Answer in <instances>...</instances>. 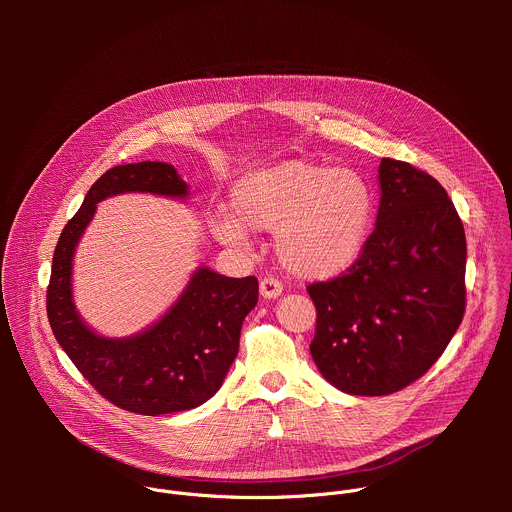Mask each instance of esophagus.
<instances>
[{"instance_id":"1","label":"esophagus","mask_w":512,"mask_h":512,"mask_svg":"<svg viewBox=\"0 0 512 512\" xmlns=\"http://www.w3.org/2000/svg\"><path fill=\"white\" fill-rule=\"evenodd\" d=\"M259 289H261V296H263V298L271 300V298L281 296L283 283H281L279 279H275V277H263L261 283H259Z\"/></svg>"}]
</instances>
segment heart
Returning a JSON list of instances; mask_svg holds the SVG:
<instances>
[{
    "label": "heart",
    "instance_id": "b5f03b06",
    "mask_svg": "<svg viewBox=\"0 0 512 512\" xmlns=\"http://www.w3.org/2000/svg\"><path fill=\"white\" fill-rule=\"evenodd\" d=\"M375 206V190L358 170L285 160L239 178L231 192L233 216H216L210 229L235 247L247 243V229L275 231L285 269L304 279H328L362 255Z\"/></svg>",
    "mask_w": 512,
    "mask_h": 512
}]
</instances>
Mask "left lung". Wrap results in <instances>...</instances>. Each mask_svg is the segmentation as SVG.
<instances>
[{
  "mask_svg": "<svg viewBox=\"0 0 512 512\" xmlns=\"http://www.w3.org/2000/svg\"><path fill=\"white\" fill-rule=\"evenodd\" d=\"M377 227L344 273L308 285L318 371L350 395H391L442 356L466 312V235L444 186L383 158Z\"/></svg>",
  "mask_w": 512,
  "mask_h": 512,
  "instance_id": "left-lung-1",
  "label": "left lung"
}]
</instances>
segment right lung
<instances>
[{
    "label": "right lung",
    "mask_w": 512,
    "mask_h": 512,
    "mask_svg": "<svg viewBox=\"0 0 512 512\" xmlns=\"http://www.w3.org/2000/svg\"><path fill=\"white\" fill-rule=\"evenodd\" d=\"M121 192L186 196L174 166L137 162L107 170L70 218L52 257L46 289L50 328L81 375L109 403L139 415L186 411L208 401L239 352L241 326L257 306V277H225L206 267L190 279L178 304L150 330L125 340L91 332L70 298V261L97 202Z\"/></svg>",
    "instance_id": "1"
}]
</instances>
